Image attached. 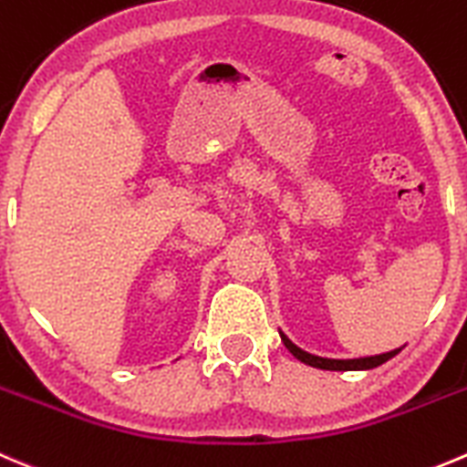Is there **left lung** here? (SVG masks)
I'll use <instances>...</instances> for the list:
<instances>
[{"label": "left lung", "mask_w": 467, "mask_h": 467, "mask_svg": "<svg viewBox=\"0 0 467 467\" xmlns=\"http://www.w3.org/2000/svg\"><path fill=\"white\" fill-rule=\"evenodd\" d=\"M280 339H283L285 347L292 351L294 358H298L301 363L310 365V368L317 369H330V372H354V369H374L379 365L388 363L390 358H395L400 354L401 348H395V351H388V354H379V356H368V358H348V360H335V358H321V356H312L303 348H298L292 339L287 337L285 333H280Z\"/></svg>", "instance_id": "obj_1"}]
</instances>
